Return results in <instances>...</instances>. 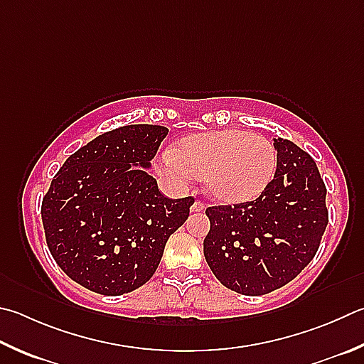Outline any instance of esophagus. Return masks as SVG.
<instances>
[{"label": "esophagus", "mask_w": 364, "mask_h": 364, "mask_svg": "<svg viewBox=\"0 0 364 364\" xmlns=\"http://www.w3.org/2000/svg\"><path fill=\"white\" fill-rule=\"evenodd\" d=\"M191 210H193V211H203L205 210V203L202 200H196L193 203V207H191Z\"/></svg>", "instance_id": "34e87169"}]
</instances>
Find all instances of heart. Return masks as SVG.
<instances>
[{
	"label": "heart",
	"instance_id": "obj_1",
	"mask_svg": "<svg viewBox=\"0 0 364 364\" xmlns=\"http://www.w3.org/2000/svg\"><path fill=\"white\" fill-rule=\"evenodd\" d=\"M277 151L267 138L245 130L191 135L161 157V170L175 178H205L215 199L237 203L259 196L272 181Z\"/></svg>",
	"mask_w": 364,
	"mask_h": 364
}]
</instances>
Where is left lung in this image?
Here are the masks:
<instances>
[{"label": "left lung", "mask_w": 364, "mask_h": 364, "mask_svg": "<svg viewBox=\"0 0 364 364\" xmlns=\"http://www.w3.org/2000/svg\"><path fill=\"white\" fill-rule=\"evenodd\" d=\"M274 180L255 200L205 210L203 255L224 287L267 294L314 259L328 226L326 186L315 161L293 141L274 138Z\"/></svg>", "instance_id": "1"}]
</instances>
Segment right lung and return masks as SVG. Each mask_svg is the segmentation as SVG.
Masks as SVG:
<instances>
[{"mask_svg":"<svg viewBox=\"0 0 364 364\" xmlns=\"http://www.w3.org/2000/svg\"><path fill=\"white\" fill-rule=\"evenodd\" d=\"M167 134L135 124L98 135L65 161L43 197L52 257L90 291L119 296L144 285L188 220L194 197L168 199L144 170Z\"/></svg>","mask_w":364,"mask_h":364,"instance_id":"right-lung-1","label":"right lung"}]
</instances>
